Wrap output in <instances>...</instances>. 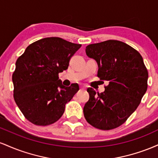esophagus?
Here are the masks:
<instances>
[{
    "label": "esophagus",
    "mask_w": 158,
    "mask_h": 158,
    "mask_svg": "<svg viewBox=\"0 0 158 158\" xmlns=\"http://www.w3.org/2000/svg\"><path fill=\"white\" fill-rule=\"evenodd\" d=\"M85 88L84 86H81V90H85Z\"/></svg>",
    "instance_id": "esophagus-1"
}]
</instances>
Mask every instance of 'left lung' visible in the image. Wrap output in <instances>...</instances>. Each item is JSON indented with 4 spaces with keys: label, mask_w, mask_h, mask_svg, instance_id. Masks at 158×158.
<instances>
[{
    "label": "left lung",
    "mask_w": 158,
    "mask_h": 158,
    "mask_svg": "<svg viewBox=\"0 0 158 158\" xmlns=\"http://www.w3.org/2000/svg\"><path fill=\"white\" fill-rule=\"evenodd\" d=\"M85 52L97 62V77L108 85L101 94L88 88L85 118L99 129H114L126 122L140 103L147 90L148 70L138 51L123 41L89 44Z\"/></svg>",
    "instance_id": "1"
}]
</instances>
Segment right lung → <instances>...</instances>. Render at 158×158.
<instances>
[{
  "label": "right lung",
  "instance_id": "right-lung-1",
  "mask_svg": "<svg viewBox=\"0 0 158 158\" xmlns=\"http://www.w3.org/2000/svg\"><path fill=\"white\" fill-rule=\"evenodd\" d=\"M81 44L50 37L30 44L15 63L12 74L14 99L27 120L49 126L59 120L79 87H65L59 73L67 70Z\"/></svg>",
  "mask_w": 158,
  "mask_h": 158
}]
</instances>
